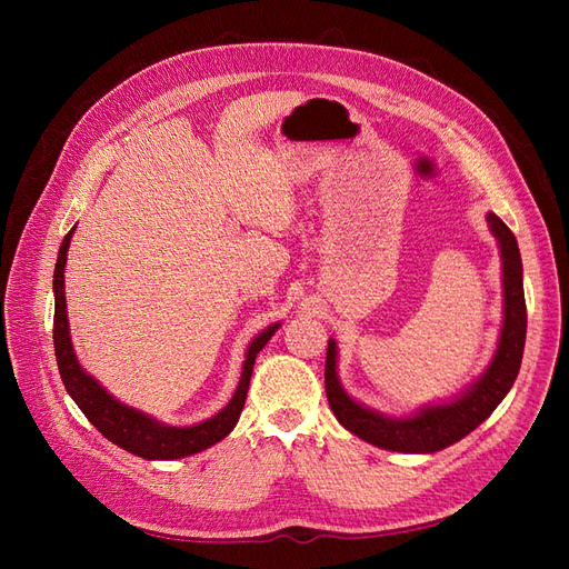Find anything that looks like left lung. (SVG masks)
Returning <instances> with one entry per match:
<instances>
[{"label": "left lung", "mask_w": 569, "mask_h": 569, "mask_svg": "<svg viewBox=\"0 0 569 569\" xmlns=\"http://www.w3.org/2000/svg\"><path fill=\"white\" fill-rule=\"evenodd\" d=\"M489 230L501 251L503 272V325L498 335L491 363L475 382H470L449 401L427 403L408 416H387L366 403L356 401L343 389L337 372V341H327L325 358V391L335 418L351 435L385 451L399 453H437L446 446L468 437L472 429L485 422L496 406L506 399L520 372L525 335H527V306L522 287V258L518 239L496 213H487Z\"/></svg>", "instance_id": "1"}]
</instances>
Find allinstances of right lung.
Listing matches in <instances>:
<instances>
[{
  "mask_svg": "<svg viewBox=\"0 0 569 569\" xmlns=\"http://www.w3.org/2000/svg\"><path fill=\"white\" fill-rule=\"evenodd\" d=\"M73 230L63 237L59 258H57V268H54V351H57L59 375L68 396L78 403V408L84 412V418H88L101 435L128 453H134L147 460H178V458L194 456L199 451L211 449L213 443L226 439L232 432L239 416H242L256 356L270 341V337L280 330L282 322L268 325L263 332H258L251 339L244 353L242 377H239L237 389L226 408L197 425H187V427L166 425L157 418H151L144 410H137L123 401H118L113 393H109L99 385V380H94V377L80 366L73 341H71V325H68V311H66V282H63L66 258H68V247H71Z\"/></svg>",
  "mask_w": 569,
  "mask_h": 569,
  "instance_id": "1",
  "label": "right lung"
}]
</instances>
